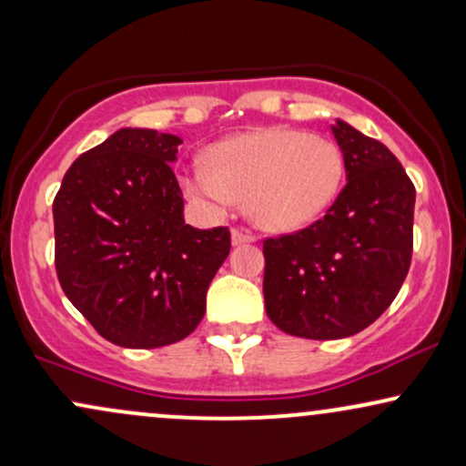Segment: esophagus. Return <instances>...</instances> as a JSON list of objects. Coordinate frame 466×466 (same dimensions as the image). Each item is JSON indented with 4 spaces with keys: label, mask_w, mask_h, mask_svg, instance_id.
<instances>
[{
    "label": "esophagus",
    "mask_w": 466,
    "mask_h": 466,
    "mask_svg": "<svg viewBox=\"0 0 466 466\" xmlns=\"http://www.w3.org/2000/svg\"><path fill=\"white\" fill-rule=\"evenodd\" d=\"M256 237L251 232H245V229H232V245H248L254 243Z\"/></svg>",
    "instance_id": "obj_1"
}]
</instances>
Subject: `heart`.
<instances>
[{"label": "heart", "instance_id": "1", "mask_svg": "<svg viewBox=\"0 0 466 466\" xmlns=\"http://www.w3.org/2000/svg\"><path fill=\"white\" fill-rule=\"evenodd\" d=\"M344 175V153L330 137L269 127L215 144L208 164L188 166L179 184L208 210L248 201L260 228L293 232L333 206Z\"/></svg>", "mask_w": 466, "mask_h": 466}]
</instances>
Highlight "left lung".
Instances as JSON below:
<instances>
[{
  "label": "left lung",
  "mask_w": 466,
  "mask_h": 466,
  "mask_svg": "<svg viewBox=\"0 0 466 466\" xmlns=\"http://www.w3.org/2000/svg\"><path fill=\"white\" fill-rule=\"evenodd\" d=\"M346 186L324 218L267 238L265 309L289 335L341 339L370 326L410 271L416 190L386 144L337 120Z\"/></svg>",
  "instance_id": "8db88e82"
}]
</instances>
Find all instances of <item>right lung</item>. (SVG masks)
Instances as JSON below:
<instances>
[{"mask_svg": "<svg viewBox=\"0 0 466 466\" xmlns=\"http://www.w3.org/2000/svg\"><path fill=\"white\" fill-rule=\"evenodd\" d=\"M181 137L120 129L69 166L56 192L55 265L69 302L111 344L188 337L229 254V229L184 221L170 164Z\"/></svg>", "mask_w": 466, "mask_h": 466, "instance_id": "obj_1", "label": "right lung"}]
</instances>
